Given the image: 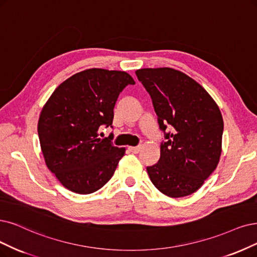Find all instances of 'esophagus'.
<instances>
[{
	"mask_svg": "<svg viewBox=\"0 0 257 257\" xmlns=\"http://www.w3.org/2000/svg\"><path fill=\"white\" fill-rule=\"evenodd\" d=\"M132 154H139L140 151H141V149H142V147L139 145V146H136V147H129L128 148Z\"/></svg>",
	"mask_w": 257,
	"mask_h": 257,
	"instance_id": "1",
	"label": "esophagus"
}]
</instances>
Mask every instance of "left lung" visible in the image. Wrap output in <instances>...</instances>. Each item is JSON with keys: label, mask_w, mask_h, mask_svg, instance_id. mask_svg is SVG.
I'll return each mask as SVG.
<instances>
[{"label": "left lung", "mask_w": 257, "mask_h": 257, "mask_svg": "<svg viewBox=\"0 0 257 257\" xmlns=\"http://www.w3.org/2000/svg\"><path fill=\"white\" fill-rule=\"evenodd\" d=\"M136 74L150 95L165 139L158 163L147 166L151 182L168 197L191 195L219 162L220 110L211 95L182 72L159 68L141 69Z\"/></svg>", "instance_id": "8db88e82"}]
</instances>
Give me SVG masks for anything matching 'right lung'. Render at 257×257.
Listing matches in <instances>:
<instances>
[{"mask_svg": "<svg viewBox=\"0 0 257 257\" xmlns=\"http://www.w3.org/2000/svg\"><path fill=\"white\" fill-rule=\"evenodd\" d=\"M135 83L126 72L89 69L63 81L46 101L38 136L46 166L64 187L87 195L112 178L126 149L113 145V134L100 139L98 131L113 128L118 95Z\"/></svg>", "mask_w": 257, "mask_h": 257, "instance_id": "right-lung-1", "label": "right lung"}]
</instances>
